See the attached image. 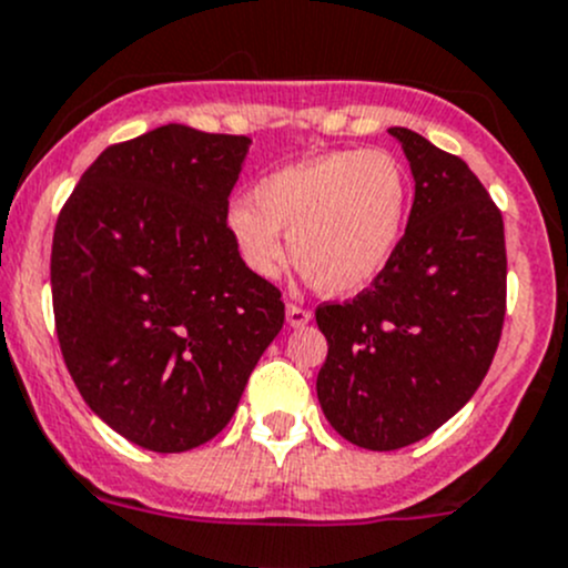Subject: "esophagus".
Listing matches in <instances>:
<instances>
[{"label": "esophagus", "instance_id": "34e87169", "mask_svg": "<svg viewBox=\"0 0 568 568\" xmlns=\"http://www.w3.org/2000/svg\"><path fill=\"white\" fill-rule=\"evenodd\" d=\"M285 318H288L291 326H305L307 321L313 318V313L307 311V307L294 305V302H288V307H285Z\"/></svg>", "mask_w": 568, "mask_h": 568}]
</instances>
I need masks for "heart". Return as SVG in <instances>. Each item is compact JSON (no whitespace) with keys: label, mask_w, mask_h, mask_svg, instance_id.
Listing matches in <instances>:
<instances>
[{"label":"heart","mask_w":568,"mask_h":568,"mask_svg":"<svg viewBox=\"0 0 568 568\" xmlns=\"http://www.w3.org/2000/svg\"><path fill=\"white\" fill-rule=\"evenodd\" d=\"M409 209L412 178L395 153L332 151L257 181L252 203L231 209L227 231L257 277L283 268V232L302 277L321 294L346 296L385 272Z\"/></svg>","instance_id":"heart-1"}]
</instances>
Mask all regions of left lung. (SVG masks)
<instances>
[{"mask_svg": "<svg viewBox=\"0 0 568 568\" xmlns=\"http://www.w3.org/2000/svg\"><path fill=\"white\" fill-rule=\"evenodd\" d=\"M415 203L385 272L316 307L318 400L341 437L398 450L437 432L484 382L506 321L503 214L478 175L409 129H390Z\"/></svg>", "mask_w": 568, "mask_h": 568, "instance_id": "1", "label": "left lung"}]
</instances>
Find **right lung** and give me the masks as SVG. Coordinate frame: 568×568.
<instances>
[{"label":"right lung","mask_w":568,"mask_h":568,"mask_svg":"<svg viewBox=\"0 0 568 568\" xmlns=\"http://www.w3.org/2000/svg\"><path fill=\"white\" fill-rule=\"evenodd\" d=\"M247 148L159 125L109 145L57 216L51 302L68 374L106 426L156 454L216 437L283 329V294L227 231Z\"/></svg>","instance_id":"add662e5"}]
</instances>
